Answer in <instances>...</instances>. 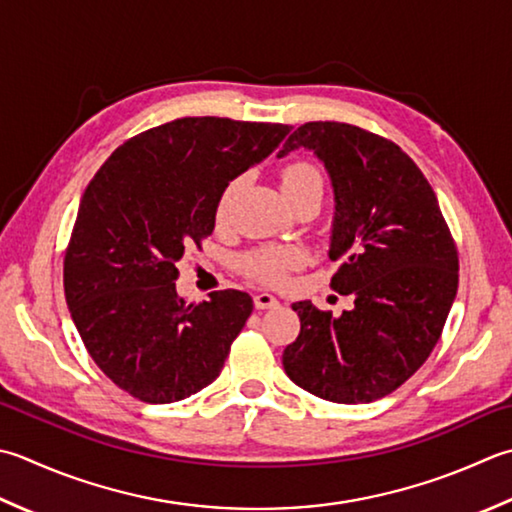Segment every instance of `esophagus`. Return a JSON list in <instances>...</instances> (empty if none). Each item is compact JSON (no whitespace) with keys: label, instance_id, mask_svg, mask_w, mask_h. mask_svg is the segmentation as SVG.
Instances as JSON below:
<instances>
[{"label":"esophagus","instance_id":"esophagus-1","mask_svg":"<svg viewBox=\"0 0 512 512\" xmlns=\"http://www.w3.org/2000/svg\"><path fill=\"white\" fill-rule=\"evenodd\" d=\"M279 306V302L277 299L270 295V293H259V295H255V308H259V310H268V308H277Z\"/></svg>","mask_w":512,"mask_h":512}]
</instances>
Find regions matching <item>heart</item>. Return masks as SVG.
<instances>
[{
    "label": "heart",
    "instance_id": "obj_1",
    "mask_svg": "<svg viewBox=\"0 0 512 512\" xmlns=\"http://www.w3.org/2000/svg\"><path fill=\"white\" fill-rule=\"evenodd\" d=\"M239 184H242L239 179H233V182L224 188V193L219 197V204H217V217H224L228 213V208L233 204V199L239 190ZM282 188L286 197L299 195L310 188L324 190V175L315 164L293 162L282 168ZM297 264H299L297 250L262 248L257 250V253L246 257L244 270L250 277L257 279V282L275 286V284H282L288 275V270H293Z\"/></svg>",
    "mask_w": 512,
    "mask_h": 512
}]
</instances>
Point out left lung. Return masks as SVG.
<instances>
[{"mask_svg":"<svg viewBox=\"0 0 512 512\" xmlns=\"http://www.w3.org/2000/svg\"><path fill=\"white\" fill-rule=\"evenodd\" d=\"M315 150L335 188L330 288L355 306L335 317L297 302L284 350L293 382L335 404H368L413 377L433 353L459 284L457 244L433 186L390 139L342 122H308L279 157Z\"/></svg>","mask_w":512,"mask_h":512,"instance_id":"1","label":"left lung"}]
</instances>
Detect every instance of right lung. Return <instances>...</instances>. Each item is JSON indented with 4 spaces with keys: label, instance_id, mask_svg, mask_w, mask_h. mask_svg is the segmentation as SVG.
Returning <instances> with one entry per match:
<instances>
[{
    "label": "right lung",
    "instance_id": "add662e5",
    "mask_svg": "<svg viewBox=\"0 0 512 512\" xmlns=\"http://www.w3.org/2000/svg\"><path fill=\"white\" fill-rule=\"evenodd\" d=\"M286 124L182 117L126 139L90 179L64 255V293L99 370L130 397L170 404L213 384L253 313L242 290L177 295V262L213 233L230 179Z\"/></svg>",
    "mask_w": 512,
    "mask_h": 512
}]
</instances>
